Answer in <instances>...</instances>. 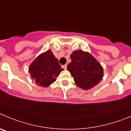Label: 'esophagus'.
I'll use <instances>...</instances> for the list:
<instances>
[{
  "mask_svg": "<svg viewBox=\"0 0 131 131\" xmlns=\"http://www.w3.org/2000/svg\"><path fill=\"white\" fill-rule=\"evenodd\" d=\"M62 68H63V69H67V65L66 64L63 65V66H62Z\"/></svg>",
  "mask_w": 131,
  "mask_h": 131,
  "instance_id": "obj_1",
  "label": "esophagus"
}]
</instances>
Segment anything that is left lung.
Returning a JSON list of instances; mask_svg holds the SVG:
<instances>
[{"label": "left lung", "mask_w": 131, "mask_h": 131, "mask_svg": "<svg viewBox=\"0 0 131 131\" xmlns=\"http://www.w3.org/2000/svg\"><path fill=\"white\" fill-rule=\"evenodd\" d=\"M70 58L71 62L67 68L77 86L88 90L101 82L104 77V69L91 54L80 49L74 51Z\"/></svg>", "instance_id": "8db88e82"}]
</instances>
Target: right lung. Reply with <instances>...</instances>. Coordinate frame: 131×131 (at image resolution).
<instances>
[{
    "instance_id": "add662e5",
    "label": "right lung",
    "mask_w": 131,
    "mask_h": 131,
    "mask_svg": "<svg viewBox=\"0 0 131 131\" xmlns=\"http://www.w3.org/2000/svg\"><path fill=\"white\" fill-rule=\"evenodd\" d=\"M63 69L50 49L38 55L29 66L31 78L39 86L47 87L55 82Z\"/></svg>"
}]
</instances>
